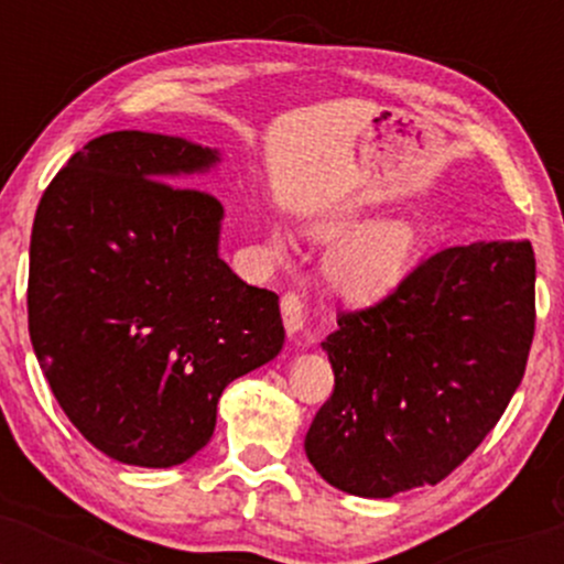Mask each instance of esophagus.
<instances>
[{
  "mask_svg": "<svg viewBox=\"0 0 564 564\" xmlns=\"http://www.w3.org/2000/svg\"><path fill=\"white\" fill-rule=\"evenodd\" d=\"M281 313H283V323H286V332L289 336L300 334L304 328V307H302V300L296 294H283L281 300Z\"/></svg>",
  "mask_w": 564,
  "mask_h": 564,
  "instance_id": "obj_1",
  "label": "esophagus"
}]
</instances>
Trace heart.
<instances>
[{
	"instance_id": "b5f03b06",
	"label": "heart",
	"mask_w": 564,
	"mask_h": 564,
	"mask_svg": "<svg viewBox=\"0 0 564 564\" xmlns=\"http://www.w3.org/2000/svg\"><path fill=\"white\" fill-rule=\"evenodd\" d=\"M352 217L336 215L328 219H318L310 225V232L321 241H332L341 236ZM419 232L405 219H387V223H373L368 228L352 232L328 254L326 275L336 294L349 302H377L403 281L416 254ZM273 249L283 254V238L273 236Z\"/></svg>"
}]
</instances>
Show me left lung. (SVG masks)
I'll return each instance as SVG.
<instances>
[{"label": "left lung", "instance_id": "obj_1", "mask_svg": "<svg viewBox=\"0 0 564 564\" xmlns=\"http://www.w3.org/2000/svg\"><path fill=\"white\" fill-rule=\"evenodd\" d=\"M334 392L304 437L334 488L390 498L437 485L507 411L535 334L528 241L448 246L384 300L339 313Z\"/></svg>", "mask_w": 564, "mask_h": 564}]
</instances>
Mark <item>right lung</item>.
<instances>
[{
	"label": "right lung",
	"instance_id": "right-lung-1",
	"mask_svg": "<svg viewBox=\"0 0 564 564\" xmlns=\"http://www.w3.org/2000/svg\"><path fill=\"white\" fill-rule=\"evenodd\" d=\"M217 161L183 138L108 132L39 200L31 345L70 424L121 464L187 462L225 387L283 347L278 294L219 260V200L166 183Z\"/></svg>",
	"mask_w": 564,
	"mask_h": 564
}]
</instances>
